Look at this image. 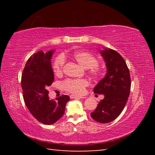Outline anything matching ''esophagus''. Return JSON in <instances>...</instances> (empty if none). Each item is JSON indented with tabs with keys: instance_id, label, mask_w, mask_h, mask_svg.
I'll return each instance as SVG.
<instances>
[{
	"instance_id": "1",
	"label": "esophagus",
	"mask_w": 155,
	"mask_h": 155,
	"mask_svg": "<svg viewBox=\"0 0 155 155\" xmlns=\"http://www.w3.org/2000/svg\"><path fill=\"white\" fill-rule=\"evenodd\" d=\"M70 98H84L85 97L81 96H77V95H70Z\"/></svg>"
}]
</instances>
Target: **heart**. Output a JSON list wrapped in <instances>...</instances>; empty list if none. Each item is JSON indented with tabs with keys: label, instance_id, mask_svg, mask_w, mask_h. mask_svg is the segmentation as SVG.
<instances>
[{
	"label": "heart",
	"instance_id": "heart-1",
	"mask_svg": "<svg viewBox=\"0 0 155 155\" xmlns=\"http://www.w3.org/2000/svg\"><path fill=\"white\" fill-rule=\"evenodd\" d=\"M72 57L85 68L90 69V74L94 77H98L100 70L97 65L98 61L92 54L86 51H77L72 54ZM65 64V57L59 55L54 61L52 69L56 75H60L63 72ZM89 83L85 79H67L62 83V87L68 92L75 94H82Z\"/></svg>",
	"mask_w": 155,
	"mask_h": 155
}]
</instances>
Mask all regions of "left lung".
<instances>
[{"label":"left lung","instance_id":"1","mask_svg":"<svg viewBox=\"0 0 155 155\" xmlns=\"http://www.w3.org/2000/svg\"><path fill=\"white\" fill-rule=\"evenodd\" d=\"M100 51L106 64L105 77L94 87V92L103 94L91 117L99 123H109L121 114L130 94V77L124 59L118 52L109 48Z\"/></svg>","mask_w":155,"mask_h":155}]
</instances>
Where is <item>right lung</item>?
Returning <instances> with one entry per match:
<instances>
[{"mask_svg": "<svg viewBox=\"0 0 155 155\" xmlns=\"http://www.w3.org/2000/svg\"><path fill=\"white\" fill-rule=\"evenodd\" d=\"M54 51H38L28 59L23 70L21 85L26 106L36 120L44 124L55 123L63 116L70 97L62 95L49 100L47 90L54 81L51 60Z\"/></svg>", "mask_w": 155, "mask_h": 155, "instance_id": "right-lung-1", "label": "right lung"}]
</instances>
